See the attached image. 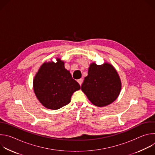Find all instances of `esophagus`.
Segmentation results:
<instances>
[{"mask_svg": "<svg viewBox=\"0 0 155 155\" xmlns=\"http://www.w3.org/2000/svg\"><path fill=\"white\" fill-rule=\"evenodd\" d=\"M77 81H78V83L80 84V85L81 86V84H82V83H83V79H82V78H80V79H78V80H77Z\"/></svg>", "mask_w": 155, "mask_h": 155, "instance_id": "esophagus-1", "label": "esophagus"}]
</instances>
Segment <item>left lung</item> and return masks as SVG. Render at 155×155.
Masks as SVG:
<instances>
[{"instance_id": "1", "label": "left lung", "mask_w": 155, "mask_h": 155, "mask_svg": "<svg viewBox=\"0 0 155 155\" xmlns=\"http://www.w3.org/2000/svg\"><path fill=\"white\" fill-rule=\"evenodd\" d=\"M121 88L118 74L114 66L107 62L102 65L91 63L81 87L88 99L97 107H104L114 102Z\"/></svg>"}]
</instances>
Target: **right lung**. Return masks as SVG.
<instances>
[{
  "label": "right lung",
  "mask_w": 155,
  "mask_h": 155,
  "mask_svg": "<svg viewBox=\"0 0 155 155\" xmlns=\"http://www.w3.org/2000/svg\"><path fill=\"white\" fill-rule=\"evenodd\" d=\"M56 61L44 62L33 80L37 98L44 107L52 110L70 103L73 93L80 89L78 82L65 69L64 62L59 58Z\"/></svg>",
  "instance_id": "obj_1"
}]
</instances>
